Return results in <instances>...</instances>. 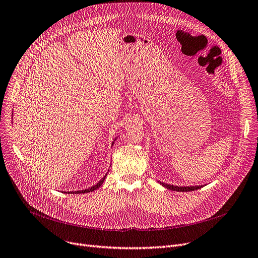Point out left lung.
<instances>
[{
    "label": "left lung",
    "instance_id": "8db88e82",
    "mask_svg": "<svg viewBox=\"0 0 258 258\" xmlns=\"http://www.w3.org/2000/svg\"><path fill=\"white\" fill-rule=\"evenodd\" d=\"M163 186H165L168 189H171V190H176V191H191V190H196V189H199L201 188L202 186H187V187H182V186H174V185H168V184H165V183H162L160 182Z\"/></svg>",
    "mask_w": 258,
    "mask_h": 258
}]
</instances>
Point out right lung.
Masks as SVG:
<instances>
[{
  "label": "right lung",
  "instance_id": "add662e5",
  "mask_svg": "<svg viewBox=\"0 0 258 258\" xmlns=\"http://www.w3.org/2000/svg\"><path fill=\"white\" fill-rule=\"evenodd\" d=\"M105 178L106 177H104V178H102L96 185H94V186H92L91 188H87V189H84V190H79V191H75V194H85V192H91V191H93V190H95V189H97L99 186H100V185L102 184V183H104V181H105ZM72 192H73L74 194V191H72Z\"/></svg>",
  "mask_w": 258,
  "mask_h": 258
}]
</instances>
